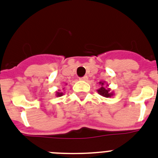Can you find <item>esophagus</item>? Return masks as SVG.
Here are the masks:
<instances>
[{
    "label": "esophagus",
    "mask_w": 158,
    "mask_h": 158,
    "mask_svg": "<svg viewBox=\"0 0 158 158\" xmlns=\"http://www.w3.org/2000/svg\"><path fill=\"white\" fill-rule=\"evenodd\" d=\"M80 80H82V81H87V79H88V78H87V76H83L82 77V78H80Z\"/></svg>",
    "instance_id": "34e87169"
}]
</instances>
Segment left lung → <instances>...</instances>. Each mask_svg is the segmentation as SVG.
Returning <instances> with one entry per match:
<instances>
[{
  "mask_svg": "<svg viewBox=\"0 0 158 158\" xmlns=\"http://www.w3.org/2000/svg\"><path fill=\"white\" fill-rule=\"evenodd\" d=\"M99 88L97 89V92L98 94L102 95L103 97L109 98L112 97V96H113L115 95L113 91H111V88L108 87V84L105 81L99 82Z\"/></svg>",
  "mask_w": 158,
  "mask_h": 158,
  "instance_id": "8db88e82",
  "label": "left lung"
}]
</instances>
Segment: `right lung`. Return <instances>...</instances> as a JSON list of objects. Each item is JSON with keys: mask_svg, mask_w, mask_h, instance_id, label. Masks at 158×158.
<instances>
[{"mask_svg": "<svg viewBox=\"0 0 158 158\" xmlns=\"http://www.w3.org/2000/svg\"><path fill=\"white\" fill-rule=\"evenodd\" d=\"M66 85H67V83H66ZM63 95V92H62L60 90H59V91H57V92H56L57 97H60V96H62Z\"/></svg>", "mask_w": 158, "mask_h": 158, "instance_id": "right-lung-1", "label": "right lung"}]
</instances>
